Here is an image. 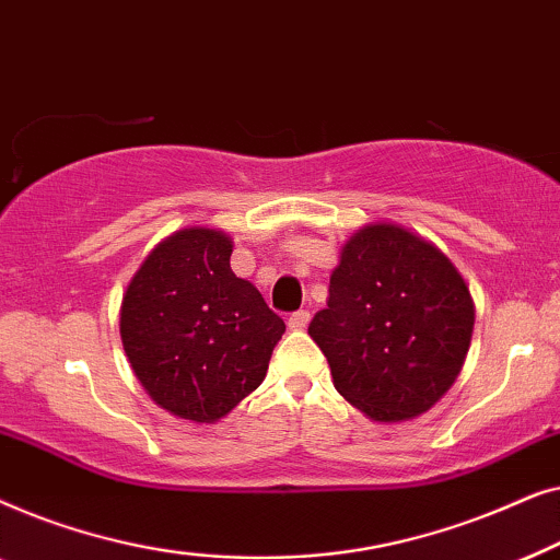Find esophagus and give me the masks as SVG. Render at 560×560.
Returning a JSON list of instances; mask_svg holds the SVG:
<instances>
[{"label": "esophagus", "mask_w": 560, "mask_h": 560, "mask_svg": "<svg viewBox=\"0 0 560 560\" xmlns=\"http://www.w3.org/2000/svg\"><path fill=\"white\" fill-rule=\"evenodd\" d=\"M308 320H311V313L308 311H295V313H290L288 326L293 328V331H303V328L308 326Z\"/></svg>", "instance_id": "34e87169"}]
</instances>
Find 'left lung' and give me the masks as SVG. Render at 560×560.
<instances>
[{
    "label": "left lung",
    "instance_id": "1",
    "mask_svg": "<svg viewBox=\"0 0 560 560\" xmlns=\"http://www.w3.org/2000/svg\"><path fill=\"white\" fill-rule=\"evenodd\" d=\"M471 295L448 257L408 229L372 224L343 244L308 334L334 387L380 423L431 410L469 351Z\"/></svg>",
    "mask_w": 560,
    "mask_h": 560
}]
</instances>
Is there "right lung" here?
Listing matches in <instances>:
<instances>
[{"label":"right lung","instance_id":"right-lung-1","mask_svg":"<svg viewBox=\"0 0 560 560\" xmlns=\"http://www.w3.org/2000/svg\"><path fill=\"white\" fill-rule=\"evenodd\" d=\"M217 229H183L158 244L129 282L119 334L160 408L213 423L262 385L285 324L229 265Z\"/></svg>","mask_w":560,"mask_h":560}]
</instances>
